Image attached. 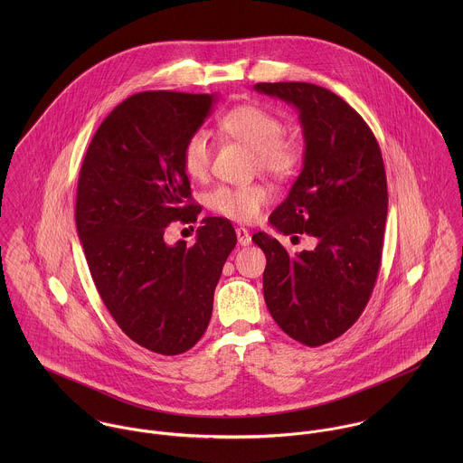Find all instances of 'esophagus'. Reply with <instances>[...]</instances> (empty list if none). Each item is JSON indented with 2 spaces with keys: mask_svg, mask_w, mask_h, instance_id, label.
I'll list each match as a JSON object with an SVG mask.
<instances>
[{
  "mask_svg": "<svg viewBox=\"0 0 463 463\" xmlns=\"http://www.w3.org/2000/svg\"><path fill=\"white\" fill-rule=\"evenodd\" d=\"M235 232H237V241H239L241 246H250L251 244V235H250V232L246 228L241 226Z\"/></svg>",
  "mask_w": 463,
  "mask_h": 463,
  "instance_id": "esophagus-1",
  "label": "esophagus"
}]
</instances>
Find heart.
I'll return each mask as SVG.
<instances>
[{
	"mask_svg": "<svg viewBox=\"0 0 463 463\" xmlns=\"http://www.w3.org/2000/svg\"><path fill=\"white\" fill-rule=\"evenodd\" d=\"M221 128L228 137L251 147L255 165L278 178L290 176L301 162V146L281 137L283 121L259 105H239L226 112L221 119ZM212 144L208 133H191L182 147V164L189 176L204 178L210 169ZM270 199L269 189L262 184L250 185H219L206 194V204L233 221H255Z\"/></svg>",
	"mask_w": 463,
	"mask_h": 463,
	"instance_id": "b5f03b06",
	"label": "heart"
}]
</instances>
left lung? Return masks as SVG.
<instances>
[{"label": "left lung", "mask_w": 463, "mask_h": 463, "mask_svg": "<svg viewBox=\"0 0 463 463\" xmlns=\"http://www.w3.org/2000/svg\"><path fill=\"white\" fill-rule=\"evenodd\" d=\"M299 114L303 169L269 217L283 235L308 233L312 251L290 257L270 235L265 253V305L278 326L305 345H321L362 316L382 262L387 176L378 140L360 114L328 89L305 81L257 83Z\"/></svg>", "instance_id": "left-lung-1"}]
</instances>
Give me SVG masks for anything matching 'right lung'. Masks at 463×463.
Listing matches in <instances>:
<instances>
[{
    "mask_svg": "<svg viewBox=\"0 0 463 463\" xmlns=\"http://www.w3.org/2000/svg\"><path fill=\"white\" fill-rule=\"evenodd\" d=\"M213 103V94H133L94 133L78 178L76 230L96 288L133 342L165 356L203 336L237 244L222 217H204L191 248L164 241L169 222H196L201 212L189 203L182 147Z\"/></svg>",
    "mask_w": 463,
    "mask_h": 463,
    "instance_id": "add662e5",
    "label": "right lung"
}]
</instances>
